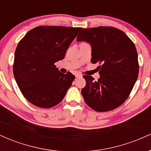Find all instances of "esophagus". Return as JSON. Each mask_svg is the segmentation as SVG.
<instances>
[{"mask_svg":"<svg viewBox=\"0 0 151 151\" xmlns=\"http://www.w3.org/2000/svg\"><path fill=\"white\" fill-rule=\"evenodd\" d=\"M82 77V75H81V74H76V77L77 78H79V77Z\"/></svg>","mask_w":151,"mask_h":151,"instance_id":"obj_1","label":"esophagus"}]
</instances>
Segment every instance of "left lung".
Masks as SVG:
<instances>
[{"instance_id": "1", "label": "left lung", "mask_w": 151, "mask_h": 151, "mask_svg": "<svg viewBox=\"0 0 151 151\" xmlns=\"http://www.w3.org/2000/svg\"><path fill=\"white\" fill-rule=\"evenodd\" d=\"M91 46V62L99 63L97 81L84 75L86 86L81 94L86 104L96 111H111L129 97L139 72L136 46L119 29L104 27L83 29L77 38Z\"/></svg>"}]
</instances>
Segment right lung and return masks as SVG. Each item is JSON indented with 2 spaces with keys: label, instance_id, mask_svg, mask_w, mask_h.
Listing matches in <instances>:
<instances>
[{
  "label": "right lung",
  "instance_id": "obj_1",
  "mask_svg": "<svg viewBox=\"0 0 151 151\" xmlns=\"http://www.w3.org/2000/svg\"><path fill=\"white\" fill-rule=\"evenodd\" d=\"M81 27L38 26L27 32L15 52L13 74L19 89L31 104L43 109L58 104L75 76L60 72L55 65Z\"/></svg>",
  "mask_w": 151,
  "mask_h": 151
}]
</instances>
